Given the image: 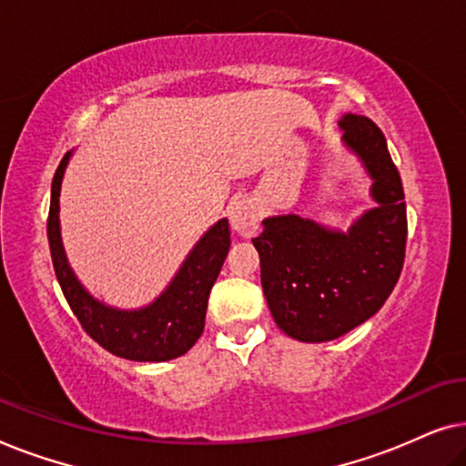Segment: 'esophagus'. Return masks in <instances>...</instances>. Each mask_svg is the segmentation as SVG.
Returning a JSON list of instances; mask_svg holds the SVG:
<instances>
[{"label": "esophagus", "mask_w": 466, "mask_h": 466, "mask_svg": "<svg viewBox=\"0 0 466 466\" xmlns=\"http://www.w3.org/2000/svg\"><path fill=\"white\" fill-rule=\"evenodd\" d=\"M228 222H231V228L239 238H254L258 233L260 222V214L254 199H250V197L233 199L231 206H228Z\"/></svg>", "instance_id": "esophagus-1"}]
</instances>
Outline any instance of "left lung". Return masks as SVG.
Masks as SVG:
<instances>
[{"label":"left lung","instance_id":"obj_1","mask_svg":"<svg viewBox=\"0 0 466 466\" xmlns=\"http://www.w3.org/2000/svg\"><path fill=\"white\" fill-rule=\"evenodd\" d=\"M339 127L343 144L373 180L378 208L362 214L348 233L297 214L271 216L252 239L273 320L292 339L308 343L337 339L378 314L405 260V193L384 133L356 114H346Z\"/></svg>","mask_w":466,"mask_h":466}]
</instances>
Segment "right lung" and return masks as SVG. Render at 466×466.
<instances>
[{
	"instance_id": "add662e5",
	"label": "right lung",
	"mask_w": 466,
	"mask_h": 466,
	"mask_svg": "<svg viewBox=\"0 0 466 466\" xmlns=\"http://www.w3.org/2000/svg\"><path fill=\"white\" fill-rule=\"evenodd\" d=\"M72 152L61 158L50 188L48 244L55 273L74 316L91 339L127 360L163 362L187 354L206 327L209 290L231 248L228 220L222 218L197 241L180 271L155 301L139 309H116L88 295L67 263L61 241L59 195Z\"/></svg>"
}]
</instances>
